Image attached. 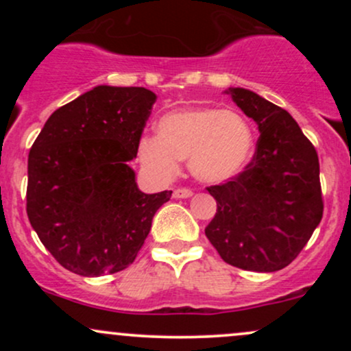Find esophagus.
Instances as JSON below:
<instances>
[{
	"label": "esophagus",
	"instance_id": "34e87169",
	"mask_svg": "<svg viewBox=\"0 0 351 351\" xmlns=\"http://www.w3.org/2000/svg\"><path fill=\"white\" fill-rule=\"evenodd\" d=\"M189 196H193V191L188 188H176L173 191V198H189Z\"/></svg>",
	"mask_w": 351,
	"mask_h": 351
}]
</instances>
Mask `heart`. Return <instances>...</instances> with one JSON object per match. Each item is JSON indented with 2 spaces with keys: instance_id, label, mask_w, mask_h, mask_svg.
<instances>
[{
  "instance_id": "b5f03b06",
  "label": "heart",
  "mask_w": 351,
  "mask_h": 351,
  "mask_svg": "<svg viewBox=\"0 0 351 351\" xmlns=\"http://www.w3.org/2000/svg\"><path fill=\"white\" fill-rule=\"evenodd\" d=\"M156 135L140 140L143 165L162 176H173L180 162L203 183L236 178L251 162L254 132L244 115L204 107L170 112L156 125Z\"/></svg>"
}]
</instances>
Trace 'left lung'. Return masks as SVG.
<instances>
[{"label": "left lung", "mask_w": 351, "mask_h": 351, "mask_svg": "<svg viewBox=\"0 0 351 351\" xmlns=\"http://www.w3.org/2000/svg\"><path fill=\"white\" fill-rule=\"evenodd\" d=\"M226 92L261 135L241 175L208 186L217 209L204 232L224 263L280 271L299 256L324 215L317 150L287 110L247 88Z\"/></svg>", "instance_id": "1"}]
</instances>
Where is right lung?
I'll list each match as a JSON object with an SVG mask.
<instances>
[{"label": "right lung", "instance_id": "add662e5", "mask_svg": "<svg viewBox=\"0 0 351 351\" xmlns=\"http://www.w3.org/2000/svg\"><path fill=\"white\" fill-rule=\"evenodd\" d=\"M156 95L97 86L44 123L27 158L26 211L44 247L84 277L123 271L171 191L145 195L128 167Z\"/></svg>", "mask_w": 351, "mask_h": 351}]
</instances>
